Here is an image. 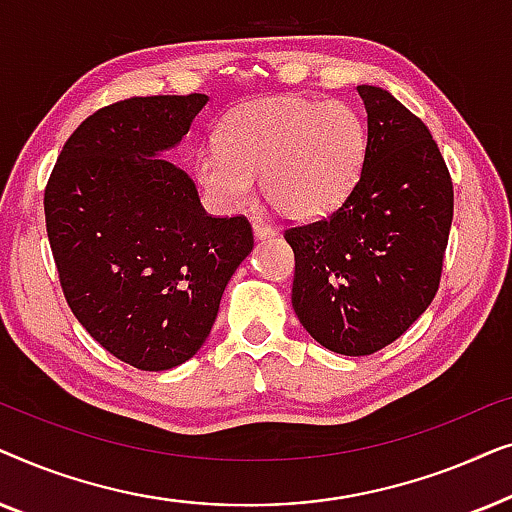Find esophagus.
I'll use <instances>...</instances> for the list:
<instances>
[{
    "instance_id": "obj_1",
    "label": "esophagus",
    "mask_w": 512,
    "mask_h": 512,
    "mask_svg": "<svg viewBox=\"0 0 512 512\" xmlns=\"http://www.w3.org/2000/svg\"><path fill=\"white\" fill-rule=\"evenodd\" d=\"M275 233H277V230L270 228V226H265L263 221H254V235H256V240H265V237H272Z\"/></svg>"
}]
</instances>
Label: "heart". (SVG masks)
Listing matches in <instances>:
<instances>
[{"instance_id": "heart-1", "label": "heart", "mask_w": 512, "mask_h": 512, "mask_svg": "<svg viewBox=\"0 0 512 512\" xmlns=\"http://www.w3.org/2000/svg\"><path fill=\"white\" fill-rule=\"evenodd\" d=\"M219 149L195 160L200 184L221 205L240 207L254 179L279 216L310 221L331 214L354 191L368 151V128L342 102L279 97L230 114Z\"/></svg>"}]
</instances>
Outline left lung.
<instances>
[{"instance_id": "obj_1", "label": "left lung", "mask_w": 512, "mask_h": 512, "mask_svg": "<svg viewBox=\"0 0 512 512\" xmlns=\"http://www.w3.org/2000/svg\"><path fill=\"white\" fill-rule=\"evenodd\" d=\"M368 151L345 202L284 230L296 256L291 303L319 345L380 352L415 324L440 284L454 191L436 139L394 95L356 86Z\"/></svg>"}]
</instances>
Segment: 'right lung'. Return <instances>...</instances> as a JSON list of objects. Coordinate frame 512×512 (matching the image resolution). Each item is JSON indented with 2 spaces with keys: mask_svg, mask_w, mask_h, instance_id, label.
I'll return each instance as SVG.
<instances>
[{
  "mask_svg": "<svg viewBox=\"0 0 512 512\" xmlns=\"http://www.w3.org/2000/svg\"><path fill=\"white\" fill-rule=\"evenodd\" d=\"M207 95L128 97L62 146L44 191L46 233L79 324L139 370L191 359L249 251L247 216H212L172 149Z\"/></svg>",
  "mask_w": 512,
  "mask_h": 512,
  "instance_id": "add662e5",
  "label": "right lung"
}]
</instances>
